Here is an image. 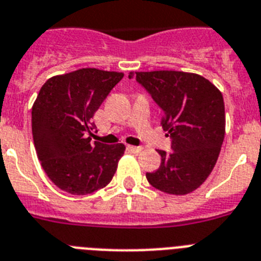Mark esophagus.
Masks as SVG:
<instances>
[{
  "mask_svg": "<svg viewBox=\"0 0 261 261\" xmlns=\"http://www.w3.org/2000/svg\"><path fill=\"white\" fill-rule=\"evenodd\" d=\"M128 149H130L131 152L138 153V152H140V151H142V147H139V146H128Z\"/></svg>",
  "mask_w": 261,
  "mask_h": 261,
  "instance_id": "1",
  "label": "esophagus"
}]
</instances>
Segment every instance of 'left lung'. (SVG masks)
<instances>
[{
    "label": "left lung",
    "mask_w": 261,
    "mask_h": 261,
    "mask_svg": "<svg viewBox=\"0 0 261 261\" xmlns=\"http://www.w3.org/2000/svg\"><path fill=\"white\" fill-rule=\"evenodd\" d=\"M140 87L163 110L162 126L172 152L159 151L160 167L148 182L168 194H188L205 182L225 138L222 93L205 77L177 71L135 72ZM130 77V76H128Z\"/></svg>",
    "instance_id": "left-lung-1"
}]
</instances>
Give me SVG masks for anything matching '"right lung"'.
<instances>
[{"instance_id":"add662e5","label":"right lung","mask_w":261,"mask_h":261,"mask_svg":"<svg viewBox=\"0 0 261 261\" xmlns=\"http://www.w3.org/2000/svg\"><path fill=\"white\" fill-rule=\"evenodd\" d=\"M122 79L119 72L83 68L51 77L40 88L31 110L36 155L52 182L67 193H93L117 171L124 146L92 142V118Z\"/></svg>"}]
</instances>
